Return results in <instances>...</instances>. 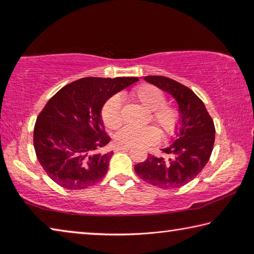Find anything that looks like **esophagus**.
Instances as JSON below:
<instances>
[{
    "instance_id": "esophagus-1",
    "label": "esophagus",
    "mask_w": 254,
    "mask_h": 254,
    "mask_svg": "<svg viewBox=\"0 0 254 254\" xmlns=\"http://www.w3.org/2000/svg\"><path fill=\"white\" fill-rule=\"evenodd\" d=\"M131 149V147H123V145H117V147H115V150H117V151H121V150H130Z\"/></svg>"
}]
</instances>
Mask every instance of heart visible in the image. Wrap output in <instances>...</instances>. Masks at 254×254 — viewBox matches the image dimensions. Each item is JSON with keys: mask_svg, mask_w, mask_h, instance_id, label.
<instances>
[{"mask_svg": "<svg viewBox=\"0 0 254 254\" xmlns=\"http://www.w3.org/2000/svg\"><path fill=\"white\" fill-rule=\"evenodd\" d=\"M132 96L144 109L150 111L151 120L157 123L165 135L174 134L180 122L179 112L175 107L166 105V96L161 89L153 85H140L132 92ZM102 118L105 126L117 128L122 123V102L119 96L111 97L102 110ZM115 143L123 147H144L157 143L160 140V132L154 127H124L114 135Z\"/></svg>", "mask_w": 254, "mask_h": 254, "instance_id": "heart-1", "label": "heart"}]
</instances>
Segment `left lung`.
I'll list each match as a JSON object with an SVG mask.
<instances>
[{
  "label": "left lung",
  "instance_id": "left-lung-1",
  "mask_svg": "<svg viewBox=\"0 0 254 254\" xmlns=\"http://www.w3.org/2000/svg\"><path fill=\"white\" fill-rule=\"evenodd\" d=\"M143 79L175 98L180 122L171 144L161 149L168 158L150 154L134 166V170L153 186L179 188L191 182L208 162L215 141L214 122L204 103L186 86L163 76H147Z\"/></svg>",
  "mask_w": 254,
  "mask_h": 254
}]
</instances>
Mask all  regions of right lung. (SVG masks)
<instances>
[{"label":"right lung","mask_w":254,"mask_h":254,"mask_svg":"<svg viewBox=\"0 0 254 254\" xmlns=\"http://www.w3.org/2000/svg\"><path fill=\"white\" fill-rule=\"evenodd\" d=\"M139 80L137 77H87L66 85L50 98L38 117L33 145L50 179L79 190L100 183L113 151L102 120L106 101Z\"/></svg>","instance_id":"right-lung-1"}]
</instances>
